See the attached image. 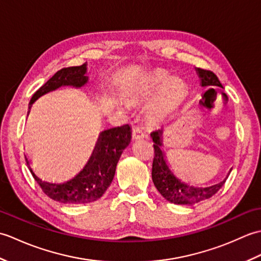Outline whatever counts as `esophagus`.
<instances>
[{"label":"esophagus","instance_id":"34e87169","mask_svg":"<svg viewBox=\"0 0 261 261\" xmlns=\"http://www.w3.org/2000/svg\"><path fill=\"white\" fill-rule=\"evenodd\" d=\"M145 132L142 131L141 127L139 126H134L132 127V138H134L135 140H139L142 139V138H145Z\"/></svg>","mask_w":261,"mask_h":261}]
</instances>
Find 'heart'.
<instances>
[{
	"label": "heart",
	"instance_id": "obj_1",
	"mask_svg": "<svg viewBox=\"0 0 261 261\" xmlns=\"http://www.w3.org/2000/svg\"><path fill=\"white\" fill-rule=\"evenodd\" d=\"M158 91L156 99L148 110V115L152 120H160L184 96L185 83L182 80L170 77L165 70H154L127 88L126 97L132 102L142 103L149 101Z\"/></svg>",
	"mask_w": 261,
	"mask_h": 261
}]
</instances>
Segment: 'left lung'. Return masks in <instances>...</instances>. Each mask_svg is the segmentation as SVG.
<instances>
[{"label": "left lung", "instance_id": "1", "mask_svg": "<svg viewBox=\"0 0 261 261\" xmlns=\"http://www.w3.org/2000/svg\"><path fill=\"white\" fill-rule=\"evenodd\" d=\"M196 73L199 76V79H201V84L203 87H207L210 90H214V88L218 87L223 88L218 76L213 71L196 68ZM163 134L164 127L151 132L150 135L154 148L151 176L153 184L156 186L158 192L170 203L179 205H193L212 197L223 186L229 174L231 173V169L228 176L222 181L211 186H193L186 181H182L171 170L170 166L167 163V159H166V154L163 150Z\"/></svg>", "mask_w": 261, "mask_h": 261}]
</instances>
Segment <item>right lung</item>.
I'll return each mask as SVG.
<instances>
[{"label": "right lung", "instance_id": "add662e5", "mask_svg": "<svg viewBox=\"0 0 261 261\" xmlns=\"http://www.w3.org/2000/svg\"><path fill=\"white\" fill-rule=\"evenodd\" d=\"M87 65L83 64L74 67L58 70L45 85L33 94L29 103V111L32 104L45 94L56 91L59 87L70 86L81 88L88 83ZM131 127L129 124L112 127L102 131L98 136L96 145L79 174L64 182H51L42 180L30 166V160L25 154V162L33 178L41 187L43 193L54 201L63 204H85L101 197L113 180L115 168L124 149L131 141Z\"/></svg>", "mask_w": 261, "mask_h": 261}]
</instances>
